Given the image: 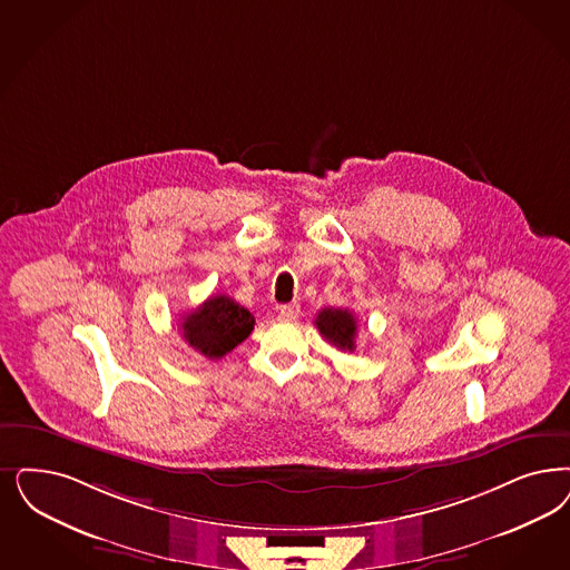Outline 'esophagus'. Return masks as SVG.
Returning a JSON list of instances; mask_svg holds the SVG:
<instances>
[{"label": "esophagus", "instance_id": "obj_1", "mask_svg": "<svg viewBox=\"0 0 570 570\" xmlns=\"http://www.w3.org/2000/svg\"><path fill=\"white\" fill-rule=\"evenodd\" d=\"M301 314V307L296 305V303H291V305H282L279 307V317L284 320V322H295L296 317Z\"/></svg>", "mask_w": 570, "mask_h": 570}]
</instances>
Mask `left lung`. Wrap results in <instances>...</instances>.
<instances>
[{
	"mask_svg": "<svg viewBox=\"0 0 570 570\" xmlns=\"http://www.w3.org/2000/svg\"><path fill=\"white\" fill-rule=\"evenodd\" d=\"M315 326L334 347L343 352H354L357 324L355 315L350 309H322L315 317Z\"/></svg>",
	"mask_w": 570,
	"mask_h": 570,
	"instance_id": "left-lung-1",
	"label": "left lung"
}]
</instances>
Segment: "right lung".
<instances>
[{
	"label": "right lung",
	"instance_id": "add662e5",
	"mask_svg": "<svg viewBox=\"0 0 570 570\" xmlns=\"http://www.w3.org/2000/svg\"><path fill=\"white\" fill-rule=\"evenodd\" d=\"M255 328V317L234 298L210 296L191 314L185 315L180 331L189 347L218 360L229 354Z\"/></svg>",
	"mask_w": 570,
	"mask_h": 570
}]
</instances>
